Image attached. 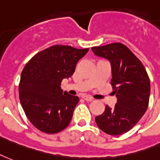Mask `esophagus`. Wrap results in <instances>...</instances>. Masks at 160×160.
<instances>
[{
    "label": "esophagus",
    "instance_id": "esophagus-1",
    "mask_svg": "<svg viewBox=\"0 0 160 160\" xmlns=\"http://www.w3.org/2000/svg\"><path fill=\"white\" fill-rule=\"evenodd\" d=\"M83 98L87 102H92L93 101V98L91 96H83Z\"/></svg>",
    "mask_w": 160,
    "mask_h": 160
}]
</instances>
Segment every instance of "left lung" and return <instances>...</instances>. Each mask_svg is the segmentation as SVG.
<instances>
[{
  "label": "left lung",
  "mask_w": 160,
  "mask_h": 160,
  "mask_svg": "<svg viewBox=\"0 0 160 160\" xmlns=\"http://www.w3.org/2000/svg\"><path fill=\"white\" fill-rule=\"evenodd\" d=\"M92 50L111 63V85L117 98L114 108L106 105L103 113L96 117V123L107 134H124L140 120L148 107L149 77L142 62L123 44L94 47Z\"/></svg>",
  "instance_id": "8db88e82"
}]
</instances>
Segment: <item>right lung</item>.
<instances>
[{"label":"right lung","instance_id":"right-lung-1","mask_svg":"<svg viewBox=\"0 0 160 160\" xmlns=\"http://www.w3.org/2000/svg\"><path fill=\"white\" fill-rule=\"evenodd\" d=\"M88 51L55 45L35 54L26 63L18 86L19 99L35 128L54 134L69 125L79 98L62 92L60 86L63 79L73 75L77 62Z\"/></svg>","mask_w":160,"mask_h":160}]
</instances>
